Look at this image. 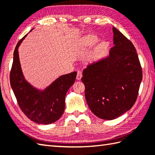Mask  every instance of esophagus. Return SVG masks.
<instances>
[{
    "mask_svg": "<svg viewBox=\"0 0 155 155\" xmlns=\"http://www.w3.org/2000/svg\"><path fill=\"white\" fill-rule=\"evenodd\" d=\"M82 76H83V74H82V72L80 71H78L77 72V79L78 81H80V80L81 79V78H82Z\"/></svg>",
    "mask_w": 155,
    "mask_h": 155,
    "instance_id": "esophagus-1",
    "label": "esophagus"
}]
</instances>
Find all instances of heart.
Listing matches in <instances>:
<instances>
[{"mask_svg": "<svg viewBox=\"0 0 155 155\" xmlns=\"http://www.w3.org/2000/svg\"><path fill=\"white\" fill-rule=\"evenodd\" d=\"M98 41V38L96 35L93 34H88L84 35L79 40V44L81 47L87 48L94 45Z\"/></svg>", "mask_w": 155, "mask_h": 155, "instance_id": "heart-1", "label": "heart"}]
</instances>
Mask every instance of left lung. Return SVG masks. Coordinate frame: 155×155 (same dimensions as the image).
Here are the masks:
<instances>
[{"label":"left lung","mask_w":155,"mask_h":155,"mask_svg":"<svg viewBox=\"0 0 155 155\" xmlns=\"http://www.w3.org/2000/svg\"><path fill=\"white\" fill-rule=\"evenodd\" d=\"M114 47L106 57L89 63L81 81L91 110L98 118L113 120L135 103L143 72L133 44L113 27Z\"/></svg>","instance_id":"1"}]
</instances>
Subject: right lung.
Wrapping results in <instances>:
<instances>
[{
	"label": "right lung",
	"instance_id": "obj_1",
	"mask_svg": "<svg viewBox=\"0 0 155 155\" xmlns=\"http://www.w3.org/2000/svg\"><path fill=\"white\" fill-rule=\"evenodd\" d=\"M27 35L19 41L15 49L10 73L11 86L20 108L29 119L37 124H51L63 114L66 94L74 84L77 73L72 72L60 76L44 89L32 86L22 73L18 51Z\"/></svg>",
	"mask_w": 155,
	"mask_h": 155
}]
</instances>
